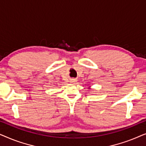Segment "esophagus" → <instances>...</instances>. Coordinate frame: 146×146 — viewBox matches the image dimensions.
I'll use <instances>...</instances> for the list:
<instances>
[{
	"instance_id": "1",
	"label": "esophagus",
	"mask_w": 146,
	"mask_h": 146,
	"mask_svg": "<svg viewBox=\"0 0 146 146\" xmlns=\"http://www.w3.org/2000/svg\"><path fill=\"white\" fill-rule=\"evenodd\" d=\"M70 83H75L76 82V79H71L70 80Z\"/></svg>"
}]
</instances>
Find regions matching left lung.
Instances as JSON below:
<instances>
[{
  "label": "left lung",
  "instance_id": "8db88e82",
  "mask_svg": "<svg viewBox=\"0 0 146 146\" xmlns=\"http://www.w3.org/2000/svg\"><path fill=\"white\" fill-rule=\"evenodd\" d=\"M88 89H90V86H89V87H88Z\"/></svg>",
  "mask_w": 146,
  "mask_h": 146
}]
</instances>
